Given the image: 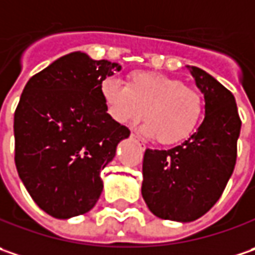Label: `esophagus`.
Listing matches in <instances>:
<instances>
[{"instance_id":"esophagus-1","label":"esophagus","mask_w":255,"mask_h":255,"mask_svg":"<svg viewBox=\"0 0 255 255\" xmlns=\"http://www.w3.org/2000/svg\"><path fill=\"white\" fill-rule=\"evenodd\" d=\"M129 137H131V139H134V141H137V142H138L139 145H141V148H145V147H144V144L141 142V139H139L138 135H135V134H131Z\"/></svg>"}]
</instances>
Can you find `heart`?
I'll use <instances>...</instances> for the list:
<instances>
[{
    "label": "heart",
    "instance_id": "heart-1",
    "mask_svg": "<svg viewBox=\"0 0 255 255\" xmlns=\"http://www.w3.org/2000/svg\"><path fill=\"white\" fill-rule=\"evenodd\" d=\"M107 113L117 124L131 126L144 114L141 131L162 145L188 139L204 117L203 94L183 80L151 71L132 72L127 85L107 78L100 87Z\"/></svg>",
    "mask_w": 255,
    "mask_h": 255
}]
</instances>
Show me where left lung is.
<instances>
[{
  "label": "left lung",
  "mask_w": 255,
  "mask_h": 255,
  "mask_svg": "<svg viewBox=\"0 0 255 255\" xmlns=\"http://www.w3.org/2000/svg\"><path fill=\"white\" fill-rule=\"evenodd\" d=\"M187 68L204 94V121L174 148L145 149L141 187L154 216L181 223L204 216L221 197L234 171L241 129L234 95L204 70Z\"/></svg>",
  "instance_id": "obj_1"
}]
</instances>
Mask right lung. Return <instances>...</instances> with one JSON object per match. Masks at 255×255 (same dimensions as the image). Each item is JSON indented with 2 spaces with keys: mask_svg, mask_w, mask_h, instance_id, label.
I'll return each mask as SVG.
<instances>
[{
  "mask_svg": "<svg viewBox=\"0 0 255 255\" xmlns=\"http://www.w3.org/2000/svg\"><path fill=\"white\" fill-rule=\"evenodd\" d=\"M121 70L77 51L32 75L15 114V165L41 210L55 218L88 213L103 191L101 171L129 129L108 116L100 87Z\"/></svg>",
  "mask_w": 255,
  "mask_h": 255,
  "instance_id": "right-lung-1",
  "label": "right lung"
}]
</instances>
